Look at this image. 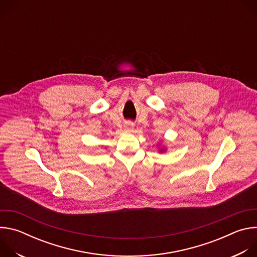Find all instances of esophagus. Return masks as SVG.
<instances>
[{
    "label": "esophagus",
    "mask_w": 257,
    "mask_h": 257,
    "mask_svg": "<svg viewBox=\"0 0 257 257\" xmlns=\"http://www.w3.org/2000/svg\"><path fill=\"white\" fill-rule=\"evenodd\" d=\"M124 127H125V130H126L127 132H132L133 129H134V123H132V122H127Z\"/></svg>",
    "instance_id": "esophagus-1"
}]
</instances>
